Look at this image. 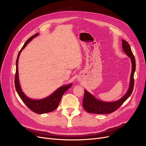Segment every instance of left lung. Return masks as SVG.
I'll return each mask as SVG.
<instances>
[{
  "instance_id": "obj_1",
  "label": "left lung",
  "mask_w": 146,
  "mask_h": 146,
  "mask_svg": "<svg viewBox=\"0 0 146 146\" xmlns=\"http://www.w3.org/2000/svg\"><path fill=\"white\" fill-rule=\"evenodd\" d=\"M122 48L126 54L131 58L132 63V70L130 76V82L128 90L126 94L119 100L112 102H106L99 100L94 96L90 94L89 92L85 90V94L83 99V106L88 112L97 114L111 113L117 110L132 94L134 88V74L135 70V59L129 44L127 41L122 40Z\"/></svg>"
}]
</instances>
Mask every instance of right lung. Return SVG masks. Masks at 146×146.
Wrapping results in <instances>:
<instances>
[{"label": "right lung", "mask_w": 146, "mask_h": 146, "mask_svg": "<svg viewBox=\"0 0 146 146\" xmlns=\"http://www.w3.org/2000/svg\"><path fill=\"white\" fill-rule=\"evenodd\" d=\"M38 34L39 33H36L35 35H33L31 37H30L25 42L24 45H23V47H22L21 50L19 51L18 53V57L16 61V73H15V86L18 95L22 99V101L27 106L28 108L36 113L42 114L52 112L57 108L61 97H62L63 94L65 93V92L72 86V83L69 84L68 85L60 87L54 92L52 94L49 96L44 98L42 99H40V100H34V99H30L28 98L24 94V92H23L20 86L18 78V64L19 56L20 55L21 52L26 47L27 44H28L29 41H31L34 37L38 35Z\"/></svg>", "instance_id": "add662e5"}]
</instances>
